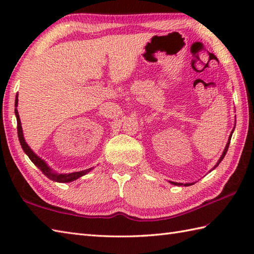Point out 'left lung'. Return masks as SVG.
<instances>
[{
  "instance_id": "8db88e82",
  "label": "left lung",
  "mask_w": 254,
  "mask_h": 254,
  "mask_svg": "<svg viewBox=\"0 0 254 254\" xmlns=\"http://www.w3.org/2000/svg\"><path fill=\"white\" fill-rule=\"evenodd\" d=\"M234 131V130H233ZM231 135H233V132H231V134H230V136H229V139H228V143H227V145H226V147H225V149H224V153H223V155H222V157L219 158V160H218V163H217V165L215 166V167H217L218 165H219V163L220 161L223 160V158L225 157V155H226V153H227V150H228V147H229V144H230V139H231ZM214 167V168H215ZM172 185H177V186H182V183H177V182H171ZM186 187H189V186H192V183H186L185 185Z\"/></svg>"
}]
</instances>
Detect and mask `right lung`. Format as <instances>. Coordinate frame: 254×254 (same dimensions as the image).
<instances>
[{
    "instance_id": "obj_1",
    "label": "right lung",
    "mask_w": 254,
    "mask_h": 254,
    "mask_svg": "<svg viewBox=\"0 0 254 254\" xmlns=\"http://www.w3.org/2000/svg\"><path fill=\"white\" fill-rule=\"evenodd\" d=\"M17 102H18V99H17V96H16L15 107L17 106ZM15 115H16V119H17V134H18V138H19V142H20V145H21V148L24 149V152L27 154V156H28L29 159L32 161V163H34L38 167V168H39L42 171V174H44L46 177L49 178L50 180L57 181V182H63V183L71 182V181L78 179L79 177L86 175L87 172H89L91 170V168H89V169L82 170V171L72 172V174H68V175H59V174H55V172H52L51 169L49 168V167H48V165L45 163V161L42 160L40 157H38V156L34 152H32L30 147L25 142V138H24V135H23V130H21L20 119H19V116H18L17 109H15Z\"/></svg>"
}]
</instances>
